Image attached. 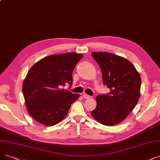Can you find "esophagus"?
I'll return each mask as SVG.
<instances>
[{
	"instance_id": "esophagus-1",
	"label": "esophagus",
	"mask_w": 160,
	"mask_h": 160,
	"mask_svg": "<svg viewBox=\"0 0 160 160\" xmlns=\"http://www.w3.org/2000/svg\"><path fill=\"white\" fill-rule=\"evenodd\" d=\"M83 97H84V99H89V98H91V96H89L86 93H84L83 94Z\"/></svg>"
}]
</instances>
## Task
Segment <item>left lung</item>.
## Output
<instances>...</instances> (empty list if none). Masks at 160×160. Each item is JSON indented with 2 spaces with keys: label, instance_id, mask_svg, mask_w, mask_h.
Masks as SVG:
<instances>
[{
  "label": "left lung",
  "instance_id": "left-lung-1",
  "mask_svg": "<svg viewBox=\"0 0 160 160\" xmlns=\"http://www.w3.org/2000/svg\"><path fill=\"white\" fill-rule=\"evenodd\" d=\"M99 64L104 85L110 89L107 95L96 97L97 107L91 112L93 118L102 125L112 126L126 118L140 97L141 78L129 61L107 52H93Z\"/></svg>",
  "mask_w": 160,
  "mask_h": 160
}]
</instances>
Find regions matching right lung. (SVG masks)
Listing matches in <instances>:
<instances>
[{"label":"right lung","mask_w":160,"mask_h":160,"mask_svg":"<svg viewBox=\"0 0 160 160\" xmlns=\"http://www.w3.org/2000/svg\"><path fill=\"white\" fill-rule=\"evenodd\" d=\"M83 55L65 53L45 57L27 72L22 90L25 106L38 123L52 126L63 120L80 95L62 89L72 84V71Z\"/></svg>","instance_id":"obj_1"}]
</instances>
